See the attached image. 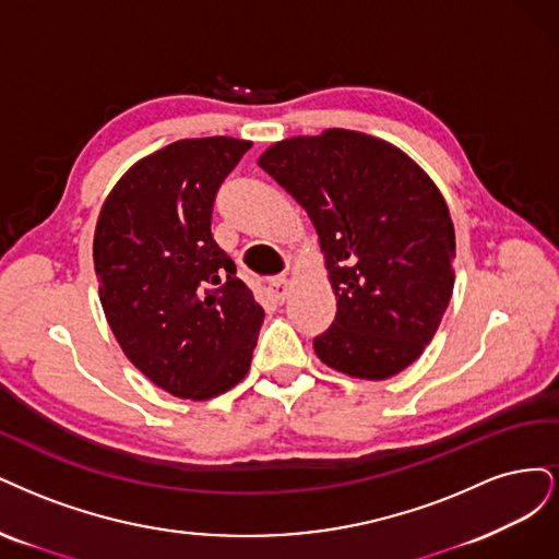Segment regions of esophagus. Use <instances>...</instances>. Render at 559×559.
I'll list each match as a JSON object with an SVG mask.
<instances>
[{"mask_svg":"<svg viewBox=\"0 0 559 559\" xmlns=\"http://www.w3.org/2000/svg\"><path fill=\"white\" fill-rule=\"evenodd\" d=\"M290 290H293V281L281 278L272 287H269V297L274 299V304H283L287 299V295H290Z\"/></svg>","mask_w":559,"mask_h":559,"instance_id":"1","label":"esophagus"}]
</instances>
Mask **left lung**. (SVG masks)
Here are the masks:
<instances>
[{
    "mask_svg": "<svg viewBox=\"0 0 559 559\" xmlns=\"http://www.w3.org/2000/svg\"><path fill=\"white\" fill-rule=\"evenodd\" d=\"M258 165L309 213L336 297L313 338L322 365L362 381L404 371L435 338L455 285L441 190L394 143L332 128L269 146Z\"/></svg>",
    "mask_w": 559,
    "mask_h": 559,
    "instance_id": "1",
    "label": "left lung"
}]
</instances>
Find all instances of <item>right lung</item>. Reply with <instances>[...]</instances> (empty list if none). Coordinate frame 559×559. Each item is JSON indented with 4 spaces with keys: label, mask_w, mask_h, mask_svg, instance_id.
I'll return each instance as SVG.
<instances>
[{
    "label": "right lung",
    "mask_w": 559,
    "mask_h": 559,
    "mask_svg": "<svg viewBox=\"0 0 559 559\" xmlns=\"http://www.w3.org/2000/svg\"><path fill=\"white\" fill-rule=\"evenodd\" d=\"M248 148L234 136L174 141L120 176L97 218L106 322L124 357L181 400L241 383L264 320L211 234L215 192Z\"/></svg>",
    "instance_id": "right-lung-1"
}]
</instances>
